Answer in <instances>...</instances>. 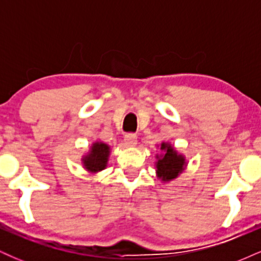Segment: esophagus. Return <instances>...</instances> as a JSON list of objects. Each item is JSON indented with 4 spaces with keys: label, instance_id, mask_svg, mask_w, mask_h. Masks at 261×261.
<instances>
[{
    "label": "esophagus",
    "instance_id": "esophagus-1",
    "mask_svg": "<svg viewBox=\"0 0 261 261\" xmlns=\"http://www.w3.org/2000/svg\"><path fill=\"white\" fill-rule=\"evenodd\" d=\"M125 145L128 146V147H135L137 143V136L135 134H126L124 137Z\"/></svg>",
    "mask_w": 261,
    "mask_h": 261
}]
</instances>
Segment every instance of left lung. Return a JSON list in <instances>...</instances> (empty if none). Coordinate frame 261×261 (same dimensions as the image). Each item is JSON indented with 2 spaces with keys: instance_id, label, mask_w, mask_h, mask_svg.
I'll use <instances>...</instances> for the list:
<instances>
[{
  "instance_id": "left-lung-1",
  "label": "left lung",
  "mask_w": 261,
  "mask_h": 261,
  "mask_svg": "<svg viewBox=\"0 0 261 261\" xmlns=\"http://www.w3.org/2000/svg\"><path fill=\"white\" fill-rule=\"evenodd\" d=\"M161 154H155V174L162 182L174 180L187 168L188 163L185 157L179 153L169 142L161 143Z\"/></svg>"
}]
</instances>
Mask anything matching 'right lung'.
I'll use <instances>...</instances> for the list:
<instances>
[{"mask_svg":"<svg viewBox=\"0 0 261 261\" xmlns=\"http://www.w3.org/2000/svg\"><path fill=\"white\" fill-rule=\"evenodd\" d=\"M109 155L110 146L101 142V141H95V142L92 143L89 151L82 157L83 168L87 172L95 174V173L107 168Z\"/></svg>","mask_w":261,"mask_h":261,"instance_id":"1","label":"right lung"}]
</instances>
